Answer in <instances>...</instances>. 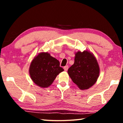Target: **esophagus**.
<instances>
[{
  "label": "esophagus",
  "instance_id": "esophagus-1",
  "mask_svg": "<svg viewBox=\"0 0 123 123\" xmlns=\"http://www.w3.org/2000/svg\"><path fill=\"white\" fill-rule=\"evenodd\" d=\"M63 69H64V70H65V71H67V70L68 69V66H64V67H63Z\"/></svg>",
  "mask_w": 123,
  "mask_h": 123
}]
</instances>
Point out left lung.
Segmentation results:
<instances>
[{
  "label": "left lung",
  "instance_id": "1",
  "mask_svg": "<svg viewBox=\"0 0 123 123\" xmlns=\"http://www.w3.org/2000/svg\"><path fill=\"white\" fill-rule=\"evenodd\" d=\"M100 67L92 53L87 50L75 53L74 63L68 70V74L74 84L81 90L94 85L99 78Z\"/></svg>",
  "mask_w": 123,
  "mask_h": 123
}]
</instances>
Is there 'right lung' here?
<instances>
[{
  "label": "right lung",
  "mask_w": 123,
  "mask_h": 123,
  "mask_svg": "<svg viewBox=\"0 0 123 123\" xmlns=\"http://www.w3.org/2000/svg\"><path fill=\"white\" fill-rule=\"evenodd\" d=\"M63 70L60 67V62L48 52H41L35 56L29 69L32 81L42 88L50 86L57 75Z\"/></svg>",
  "instance_id": "1"
}]
</instances>
